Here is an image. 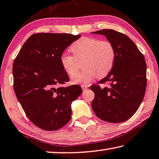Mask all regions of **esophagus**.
<instances>
[{
    "label": "esophagus",
    "instance_id": "1",
    "mask_svg": "<svg viewBox=\"0 0 159 159\" xmlns=\"http://www.w3.org/2000/svg\"><path fill=\"white\" fill-rule=\"evenodd\" d=\"M81 87H82V89L83 91H85V90H87L88 89V87L89 86H87V85H86V84H82Z\"/></svg>",
    "mask_w": 159,
    "mask_h": 159
}]
</instances>
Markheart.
<instances>
[{
	"instance_id": "1",
	"label": "heart",
	"mask_w": 159,
	"mask_h": 159,
	"mask_svg": "<svg viewBox=\"0 0 159 159\" xmlns=\"http://www.w3.org/2000/svg\"><path fill=\"white\" fill-rule=\"evenodd\" d=\"M72 56L66 53L61 55L60 61L62 69L70 77L79 69L82 62L83 70L72 77V82L85 84L97 76L108 75L115 60V49L110 41L99 40L94 38H82L70 48Z\"/></svg>"
}]
</instances>
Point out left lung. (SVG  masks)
I'll list each match as a JSON object with an SVG mask.
<instances>
[{"label":"left lung","mask_w":159,"mask_h":159,"mask_svg":"<svg viewBox=\"0 0 159 159\" xmlns=\"http://www.w3.org/2000/svg\"><path fill=\"white\" fill-rule=\"evenodd\" d=\"M106 36L115 49V60L110 72L97 84L92 109L97 116L110 123H120L131 118L144 97L146 64L143 55L125 34L111 29L93 32ZM107 84L101 87L100 84Z\"/></svg>","instance_id":"1"}]
</instances>
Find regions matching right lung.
Instances as JSON below:
<instances>
[{"instance_id":"obj_1","label":"right lung","mask_w":159,"mask_h":159,"mask_svg":"<svg viewBox=\"0 0 159 159\" xmlns=\"http://www.w3.org/2000/svg\"><path fill=\"white\" fill-rule=\"evenodd\" d=\"M80 35L35 33L29 37L15 58L13 89L26 116L45 131H56L71 118V102L82 93L80 85L62 87L70 77L60 58Z\"/></svg>"}]
</instances>
